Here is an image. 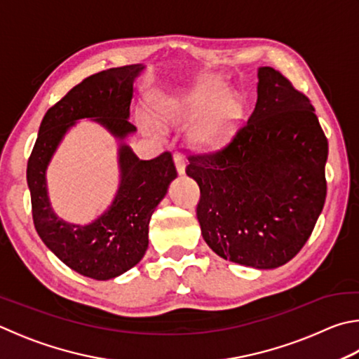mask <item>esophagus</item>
<instances>
[{
    "label": "esophagus",
    "mask_w": 359,
    "mask_h": 359,
    "mask_svg": "<svg viewBox=\"0 0 359 359\" xmlns=\"http://www.w3.org/2000/svg\"><path fill=\"white\" fill-rule=\"evenodd\" d=\"M174 163H175V169H177V172L184 174L185 172V158L182 157L180 154H175L174 155Z\"/></svg>",
    "instance_id": "obj_1"
}]
</instances>
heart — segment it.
I'll use <instances>...</instances> for the list:
<instances>
[{
  "label": "heart",
  "instance_id": "obj_1",
  "mask_svg": "<svg viewBox=\"0 0 359 359\" xmlns=\"http://www.w3.org/2000/svg\"><path fill=\"white\" fill-rule=\"evenodd\" d=\"M227 94L229 88L226 83L208 78L185 99H160L154 108L158 114L179 117L182 121L202 119L194 132V140L201 144L215 146L229 136L243 111L240 99Z\"/></svg>",
  "mask_w": 359,
  "mask_h": 359
}]
</instances>
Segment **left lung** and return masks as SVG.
<instances>
[{
    "label": "left lung",
    "mask_w": 359,
    "mask_h": 359,
    "mask_svg": "<svg viewBox=\"0 0 359 359\" xmlns=\"http://www.w3.org/2000/svg\"><path fill=\"white\" fill-rule=\"evenodd\" d=\"M251 116L223 147L188 155L196 215L219 257L269 270L308 242L327 198L328 140L311 100L281 72L259 69Z\"/></svg>",
    "instance_id": "8db88e82"
}]
</instances>
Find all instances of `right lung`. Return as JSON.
<instances>
[{
  "instance_id": "1",
  "label": "right lung",
  "mask_w": 359,
  "mask_h": 359,
  "mask_svg": "<svg viewBox=\"0 0 359 359\" xmlns=\"http://www.w3.org/2000/svg\"><path fill=\"white\" fill-rule=\"evenodd\" d=\"M141 64L102 70L84 78L45 113L26 168L34 227L55 256L83 276L107 281L140 262L149 245V221L175 179L171 152L140 160L128 146L119 149L121 187L111 207L88 226L69 224L51 210L45 169L75 121L94 117L119 140L133 133L128 121L133 80Z\"/></svg>"
}]
</instances>
